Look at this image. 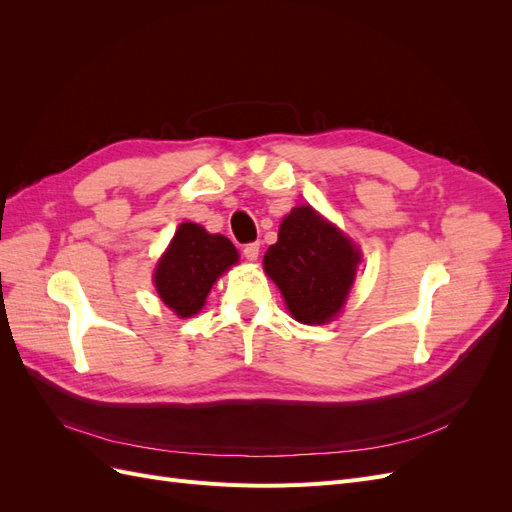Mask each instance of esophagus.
I'll use <instances>...</instances> for the list:
<instances>
[{"label": "esophagus", "mask_w": 512, "mask_h": 512, "mask_svg": "<svg viewBox=\"0 0 512 512\" xmlns=\"http://www.w3.org/2000/svg\"><path fill=\"white\" fill-rule=\"evenodd\" d=\"M243 256L247 258V260H258V256H260V243L258 241H254V243H247L245 247H243Z\"/></svg>", "instance_id": "1"}]
</instances>
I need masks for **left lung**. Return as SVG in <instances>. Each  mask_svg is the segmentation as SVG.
<instances>
[{"label": "left lung", "instance_id": "1", "mask_svg": "<svg viewBox=\"0 0 512 512\" xmlns=\"http://www.w3.org/2000/svg\"><path fill=\"white\" fill-rule=\"evenodd\" d=\"M361 254L312 207L286 215L277 243L265 254V271L280 286L292 318L324 324L342 309Z\"/></svg>", "mask_w": 512, "mask_h": 512}]
</instances>
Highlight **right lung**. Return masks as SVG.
<instances>
[{"label": "right lung", "instance_id": "right-lung-1", "mask_svg": "<svg viewBox=\"0 0 512 512\" xmlns=\"http://www.w3.org/2000/svg\"><path fill=\"white\" fill-rule=\"evenodd\" d=\"M239 260L226 237L185 222L175 232L153 273L160 299L181 318L198 314L215 280Z\"/></svg>", "mask_w": 512, "mask_h": 512}]
</instances>
